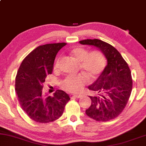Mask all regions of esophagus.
<instances>
[{"label":"esophagus","instance_id":"34e87169","mask_svg":"<svg viewBox=\"0 0 146 146\" xmlns=\"http://www.w3.org/2000/svg\"><path fill=\"white\" fill-rule=\"evenodd\" d=\"M72 95L76 98H81V97H82V95H81V94H78V93L73 94Z\"/></svg>","mask_w":146,"mask_h":146}]
</instances>
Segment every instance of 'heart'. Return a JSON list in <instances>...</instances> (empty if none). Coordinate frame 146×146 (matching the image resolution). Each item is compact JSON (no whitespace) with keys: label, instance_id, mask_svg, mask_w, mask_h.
I'll list each match as a JSON object with an SVG mask.
<instances>
[{"label":"heart","instance_id":"obj_1","mask_svg":"<svg viewBox=\"0 0 146 146\" xmlns=\"http://www.w3.org/2000/svg\"><path fill=\"white\" fill-rule=\"evenodd\" d=\"M70 55L80 62L81 71L89 78H95L103 72L106 67V60L105 56L102 51L95 50L91 52L86 48L78 46L70 51ZM58 62L55 63V69H57ZM88 82L86 75H68L62 81L61 86L65 90L70 92H77Z\"/></svg>","mask_w":146,"mask_h":146}]
</instances>
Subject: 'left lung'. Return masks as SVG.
<instances>
[{
    "mask_svg": "<svg viewBox=\"0 0 146 146\" xmlns=\"http://www.w3.org/2000/svg\"><path fill=\"white\" fill-rule=\"evenodd\" d=\"M80 44L98 48L107 60V65L98 79L88 88L94 96L86 115L97 121L106 122L118 116L127 105L132 90L131 71L121 54L112 45L98 39H87Z\"/></svg>",
    "mask_w": 146,
    "mask_h": 146,
    "instance_id": "8db88e82",
    "label": "left lung"
}]
</instances>
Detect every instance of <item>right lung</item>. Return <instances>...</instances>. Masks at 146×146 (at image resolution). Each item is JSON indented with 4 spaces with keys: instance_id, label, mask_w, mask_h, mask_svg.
<instances>
[{
    "instance_id": "add662e5",
    "label": "right lung",
    "mask_w": 146,
    "mask_h": 146,
    "mask_svg": "<svg viewBox=\"0 0 146 146\" xmlns=\"http://www.w3.org/2000/svg\"><path fill=\"white\" fill-rule=\"evenodd\" d=\"M67 44H47L37 46L23 59L15 79L19 102L30 118L40 123L54 121L63 113L70 97L57 90L54 96L42 92L48 74H51L56 54Z\"/></svg>"
}]
</instances>
